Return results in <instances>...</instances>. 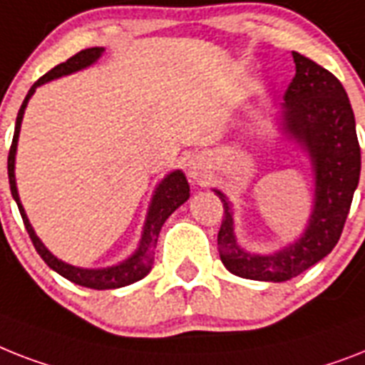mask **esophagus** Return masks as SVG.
Wrapping results in <instances>:
<instances>
[{"instance_id": "obj_1", "label": "esophagus", "mask_w": 365, "mask_h": 365, "mask_svg": "<svg viewBox=\"0 0 365 365\" xmlns=\"http://www.w3.org/2000/svg\"><path fill=\"white\" fill-rule=\"evenodd\" d=\"M206 173H208V167H206V161H204V157L195 155L189 161L187 167V174L189 178H192L195 182H202L204 178H206Z\"/></svg>"}]
</instances>
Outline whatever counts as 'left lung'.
I'll return each mask as SVG.
<instances>
[{
	"instance_id": "1",
	"label": "left lung",
	"mask_w": 365,
	"mask_h": 365,
	"mask_svg": "<svg viewBox=\"0 0 365 365\" xmlns=\"http://www.w3.org/2000/svg\"><path fill=\"white\" fill-rule=\"evenodd\" d=\"M296 75L281 103L283 133L309 155L315 198L309 221L294 244L272 255L247 253L234 236L232 204L219 189L223 223L217 234L221 262L230 274L255 281H289L336 247L360 180V144L351 101L330 71L292 52Z\"/></svg>"
}]
</instances>
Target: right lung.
I'll use <instances>...</instances> for the list:
<instances>
[{"instance_id":"1","label":"right lung","mask_w":365,"mask_h":365,"mask_svg":"<svg viewBox=\"0 0 365 365\" xmlns=\"http://www.w3.org/2000/svg\"><path fill=\"white\" fill-rule=\"evenodd\" d=\"M105 52V48L101 46H93V48H86L78 54H75L73 58H69L65 63L56 65L54 69L48 71L46 75L41 76V78L31 86V90L28 91V96L24 99L22 106H20L19 115H16V127H14V136L13 144H11V150H9V159H7V170H9V183H11V192H13V198L19 204L20 215H22V221L26 225V230H28L29 238L34 242L35 250L41 255V259L50 266V268L58 272L59 275H63L65 279L73 281L80 287H88V289L96 290H105V289H120V287L131 285L135 281H140L142 277H146L150 274L153 264V250L157 245V238H159V230H161L163 223L167 221L168 215L174 212L176 208H180L185 200L189 198V183L185 180V174L182 170H174V173L168 174L165 180H163L159 185L153 191L152 202H150V208H148L146 221H144V229H142V238L140 244L136 247L135 253L125 259L123 262L115 266H106V268H78V266H71L63 260H59L58 257L50 253L44 244L38 240V236L35 234L34 227L29 223L28 215L24 212V206L20 202L19 189H16V178H14V159H16V146H19V135H20V125H22L24 110L28 106V101L31 99V96L35 93L38 86L46 84L50 80L59 78V76L71 75V73H76L80 69H86L90 67L101 58V54Z\"/></svg>"}]
</instances>
